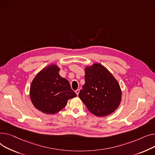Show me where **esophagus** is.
<instances>
[{
	"label": "esophagus",
	"instance_id": "obj_1",
	"mask_svg": "<svg viewBox=\"0 0 155 155\" xmlns=\"http://www.w3.org/2000/svg\"><path fill=\"white\" fill-rule=\"evenodd\" d=\"M79 91H80L79 89H77V90L75 91V93H76V94L78 96V94H79Z\"/></svg>",
	"mask_w": 155,
	"mask_h": 155
}]
</instances>
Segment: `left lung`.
Returning <instances> with one entry per match:
<instances>
[{
    "mask_svg": "<svg viewBox=\"0 0 155 155\" xmlns=\"http://www.w3.org/2000/svg\"><path fill=\"white\" fill-rule=\"evenodd\" d=\"M85 84L79 97L87 110L96 116L114 112L121 101V89L117 81L104 66L94 63L84 68Z\"/></svg>",
    "mask_w": 155,
    "mask_h": 155,
    "instance_id": "1",
    "label": "left lung"
}]
</instances>
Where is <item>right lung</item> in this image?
Listing matches in <instances>:
<instances>
[{
    "instance_id": "right-lung-1",
    "label": "right lung",
    "mask_w": 155,
    "mask_h": 155,
    "mask_svg": "<svg viewBox=\"0 0 155 155\" xmlns=\"http://www.w3.org/2000/svg\"><path fill=\"white\" fill-rule=\"evenodd\" d=\"M60 68L50 64L36 74L30 86V97L34 106L46 114L58 113L68 101L77 96L69 81L59 74Z\"/></svg>"
}]
</instances>
